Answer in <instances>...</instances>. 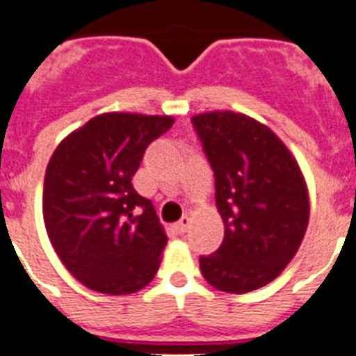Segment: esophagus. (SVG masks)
I'll return each mask as SVG.
<instances>
[{"label":"esophagus","mask_w":356,"mask_h":356,"mask_svg":"<svg viewBox=\"0 0 356 356\" xmlns=\"http://www.w3.org/2000/svg\"><path fill=\"white\" fill-rule=\"evenodd\" d=\"M175 227H177L179 233H186V231H188V227H190V218L188 216H183V218H181V220H179Z\"/></svg>","instance_id":"34e87169"}]
</instances>
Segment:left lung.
<instances>
[{"label": "left lung", "mask_w": 356, "mask_h": 356, "mask_svg": "<svg viewBox=\"0 0 356 356\" xmlns=\"http://www.w3.org/2000/svg\"><path fill=\"white\" fill-rule=\"evenodd\" d=\"M216 179L225 225L218 251L201 257L209 284L245 293L270 284L296 257L310 216L296 156L268 125L233 111L192 116Z\"/></svg>", "instance_id": "left-lung-1"}]
</instances>
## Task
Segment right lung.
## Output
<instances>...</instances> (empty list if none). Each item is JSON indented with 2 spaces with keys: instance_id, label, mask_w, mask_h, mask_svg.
I'll list each match as a JSON object with an SVG mask.
<instances>
[{
  "instance_id": "right-lung-1",
  "label": "right lung",
  "mask_w": 356,
  "mask_h": 356,
  "mask_svg": "<svg viewBox=\"0 0 356 356\" xmlns=\"http://www.w3.org/2000/svg\"><path fill=\"white\" fill-rule=\"evenodd\" d=\"M172 116L105 113L53 151L44 177L47 236L66 270L94 292L125 296L147 286L168 242L153 203L131 179L145 147Z\"/></svg>"
}]
</instances>
